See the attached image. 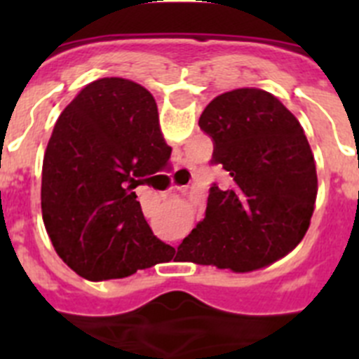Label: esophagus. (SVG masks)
<instances>
[{"label":"esophagus","instance_id":"obj_1","mask_svg":"<svg viewBox=\"0 0 359 359\" xmlns=\"http://www.w3.org/2000/svg\"><path fill=\"white\" fill-rule=\"evenodd\" d=\"M174 180H176L178 185L176 186L175 183H169V190L176 189V187H185L187 183H190L192 176H190V172L187 169H177L176 174H174Z\"/></svg>","mask_w":359,"mask_h":359}]
</instances>
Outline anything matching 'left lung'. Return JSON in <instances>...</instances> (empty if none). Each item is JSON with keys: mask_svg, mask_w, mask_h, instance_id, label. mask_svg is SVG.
<instances>
[{"mask_svg": "<svg viewBox=\"0 0 359 359\" xmlns=\"http://www.w3.org/2000/svg\"><path fill=\"white\" fill-rule=\"evenodd\" d=\"M230 189L212 183L205 219L177 246L185 261L252 271L290 253L315 208L316 167L304 129L268 91L219 95L199 116Z\"/></svg>", "mask_w": 359, "mask_h": 359, "instance_id": "obj_1", "label": "left lung"}]
</instances>
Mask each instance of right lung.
<instances>
[{"instance_id":"right-lung-1","label":"right lung","mask_w":359,"mask_h":359,"mask_svg":"<svg viewBox=\"0 0 359 359\" xmlns=\"http://www.w3.org/2000/svg\"><path fill=\"white\" fill-rule=\"evenodd\" d=\"M158 107L128 79L91 82L66 106L44 152L41 208L53 248L88 280L129 277L167 257L135 189L169 161Z\"/></svg>"}]
</instances>
